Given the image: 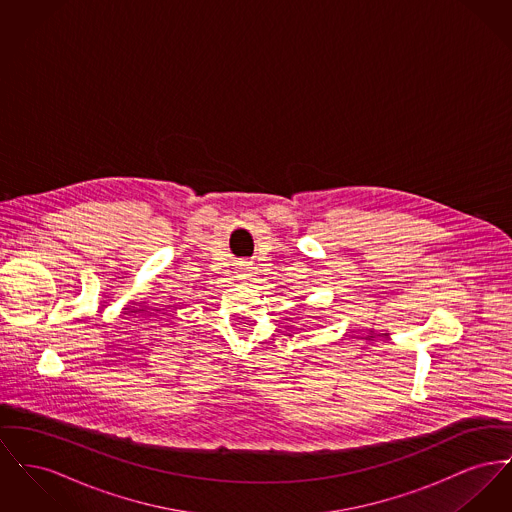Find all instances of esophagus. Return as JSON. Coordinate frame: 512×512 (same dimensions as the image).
<instances>
[{
	"mask_svg": "<svg viewBox=\"0 0 512 512\" xmlns=\"http://www.w3.org/2000/svg\"><path fill=\"white\" fill-rule=\"evenodd\" d=\"M240 276L241 278L247 276V265H240Z\"/></svg>",
	"mask_w": 512,
	"mask_h": 512,
	"instance_id": "34e87169",
	"label": "esophagus"
}]
</instances>
